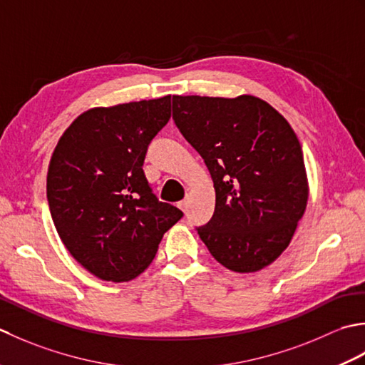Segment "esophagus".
Returning a JSON list of instances; mask_svg holds the SVG:
<instances>
[{
    "label": "esophagus",
    "instance_id": "obj_1",
    "mask_svg": "<svg viewBox=\"0 0 365 365\" xmlns=\"http://www.w3.org/2000/svg\"><path fill=\"white\" fill-rule=\"evenodd\" d=\"M178 206H180L181 210L185 212V211H187V206H189V200H182V202L178 203Z\"/></svg>",
    "mask_w": 365,
    "mask_h": 365
}]
</instances>
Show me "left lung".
Wrapping results in <instances>:
<instances>
[{"mask_svg": "<svg viewBox=\"0 0 365 365\" xmlns=\"http://www.w3.org/2000/svg\"><path fill=\"white\" fill-rule=\"evenodd\" d=\"M173 121L214 181V214L195 228L207 250L235 272L271 264L292 241L309 197L292 125L254 96H173Z\"/></svg>", "mask_w": 365, "mask_h": 365, "instance_id": "1", "label": "left lung"}]
</instances>
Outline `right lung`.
I'll return each instance as SVG.
<instances>
[{
    "label": "right lung",
    "instance_id": "1",
    "mask_svg": "<svg viewBox=\"0 0 365 365\" xmlns=\"http://www.w3.org/2000/svg\"><path fill=\"white\" fill-rule=\"evenodd\" d=\"M170 99L88 110L51 155L47 200L56 232L102 280L135 279L182 217L176 206L159 202L143 172L148 146L170 120Z\"/></svg>",
    "mask_w": 365,
    "mask_h": 365
}]
</instances>
